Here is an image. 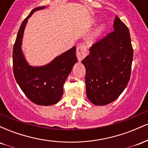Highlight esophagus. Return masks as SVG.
I'll list each match as a JSON object with an SVG mask.
<instances>
[{
	"mask_svg": "<svg viewBox=\"0 0 148 148\" xmlns=\"http://www.w3.org/2000/svg\"><path fill=\"white\" fill-rule=\"evenodd\" d=\"M88 51L86 47L84 45H80L78 46L76 49V56L79 61L82 60L87 56Z\"/></svg>",
	"mask_w": 148,
	"mask_h": 148,
	"instance_id": "34e87169",
	"label": "esophagus"
}]
</instances>
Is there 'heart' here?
<instances>
[{
	"instance_id": "obj_1",
	"label": "heart",
	"mask_w": 148,
	"mask_h": 148,
	"mask_svg": "<svg viewBox=\"0 0 148 148\" xmlns=\"http://www.w3.org/2000/svg\"><path fill=\"white\" fill-rule=\"evenodd\" d=\"M104 28H105L104 25H101V26H100L99 28H98L97 30V34L101 33L103 31V30H104Z\"/></svg>"
}]
</instances>
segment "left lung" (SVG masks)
<instances>
[{
	"instance_id": "obj_1",
	"label": "left lung",
	"mask_w": 148,
	"mask_h": 148,
	"mask_svg": "<svg viewBox=\"0 0 148 148\" xmlns=\"http://www.w3.org/2000/svg\"><path fill=\"white\" fill-rule=\"evenodd\" d=\"M89 50L81 61L86 70V95L93 104H108L121 95L130 79L134 51L128 28L116 16L113 31Z\"/></svg>"
}]
</instances>
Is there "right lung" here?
I'll return each mask as SVG.
<instances>
[{"label": "right lung", "mask_w": 148, "mask_h": 148, "mask_svg": "<svg viewBox=\"0 0 148 148\" xmlns=\"http://www.w3.org/2000/svg\"><path fill=\"white\" fill-rule=\"evenodd\" d=\"M33 9L22 22L13 48V72L21 90L32 102L41 106H50L58 102L63 94V85L77 62L76 47L41 67L29 65L21 50L22 38L28 19L37 10Z\"/></svg>", "instance_id": "1"}]
</instances>
